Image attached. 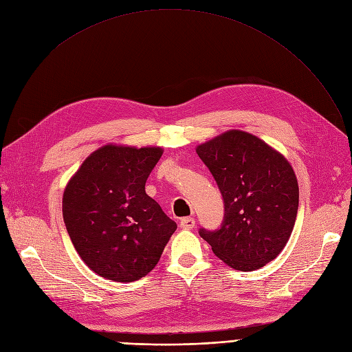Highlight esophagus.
I'll return each instance as SVG.
<instances>
[{
	"label": "esophagus",
	"mask_w": 352,
	"mask_h": 352,
	"mask_svg": "<svg viewBox=\"0 0 352 352\" xmlns=\"http://www.w3.org/2000/svg\"><path fill=\"white\" fill-rule=\"evenodd\" d=\"M196 225V221L195 217H183V219H180V228L182 229H193Z\"/></svg>",
	"instance_id": "obj_1"
}]
</instances>
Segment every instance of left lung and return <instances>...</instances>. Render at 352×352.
<instances>
[{"label":"left lung","instance_id":"obj_1","mask_svg":"<svg viewBox=\"0 0 352 352\" xmlns=\"http://www.w3.org/2000/svg\"><path fill=\"white\" fill-rule=\"evenodd\" d=\"M196 152L223 199V221L199 229L213 254L238 271H254L285 248L298 213L299 189L288 160L249 133L230 130Z\"/></svg>","mask_w":352,"mask_h":352}]
</instances>
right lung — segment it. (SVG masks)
I'll return each mask as SVG.
<instances>
[{"label":"right lung","instance_id":"1","mask_svg":"<svg viewBox=\"0 0 352 352\" xmlns=\"http://www.w3.org/2000/svg\"><path fill=\"white\" fill-rule=\"evenodd\" d=\"M162 153L160 147L109 144L91 153L67 185V232L97 275L116 282L140 279L176 230V222L144 190Z\"/></svg>","mask_w":352,"mask_h":352}]
</instances>
